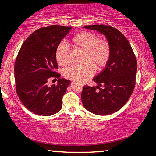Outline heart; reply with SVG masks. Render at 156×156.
I'll use <instances>...</instances> for the list:
<instances>
[{
	"label": "heart",
	"mask_w": 156,
	"mask_h": 156,
	"mask_svg": "<svg viewBox=\"0 0 156 156\" xmlns=\"http://www.w3.org/2000/svg\"><path fill=\"white\" fill-rule=\"evenodd\" d=\"M73 45L83 50V62L80 66H71L65 70L64 75L68 79L83 82L94 73V68L101 70L109 62L111 49L108 42L98 39L97 35L88 31H80L71 39ZM69 47L61 42L55 50V59L59 66H64L68 63Z\"/></svg>",
	"instance_id": "heart-1"
}]
</instances>
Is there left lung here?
<instances>
[{"label":"left lung","instance_id":"left-lung-1","mask_svg":"<svg viewBox=\"0 0 156 156\" xmlns=\"http://www.w3.org/2000/svg\"><path fill=\"white\" fill-rule=\"evenodd\" d=\"M83 28L104 34L110 45L111 55L106 68L93 79L98 86L83 87V105L91 113L109 115L121 109L130 97L135 85L137 60L128 40L118 29L103 24ZM101 84L103 89L100 88Z\"/></svg>","mask_w":156,"mask_h":156}]
</instances>
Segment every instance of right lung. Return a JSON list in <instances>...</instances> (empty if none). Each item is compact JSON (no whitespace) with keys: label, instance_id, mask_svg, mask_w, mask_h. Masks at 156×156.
I'll list each match as a JSON object with an SVG mask.
<instances>
[{"label":"right lung","instance_id":"1","mask_svg":"<svg viewBox=\"0 0 156 156\" xmlns=\"http://www.w3.org/2000/svg\"><path fill=\"white\" fill-rule=\"evenodd\" d=\"M71 27L52 25L36 30L23 43L14 66L16 89L23 106L37 115L51 116L62 109V98L70 80L60 78L55 50ZM59 78L49 87L47 80Z\"/></svg>","mask_w":156,"mask_h":156}]
</instances>
